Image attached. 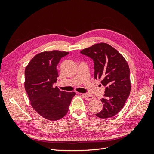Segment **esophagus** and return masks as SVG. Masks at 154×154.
<instances>
[{
    "label": "esophagus",
    "instance_id": "34e87169",
    "mask_svg": "<svg viewBox=\"0 0 154 154\" xmlns=\"http://www.w3.org/2000/svg\"><path fill=\"white\" fill-rule=\"evenodd\" d=\"M82 95L83 96L85 99V100H87V101L93 100L94 98V97H93V95H91V94H82Z\"/></svg>",
    "mask_w": 154,
    "mask_h": 154
}]
</instances>
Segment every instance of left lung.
<instances>
[{
    "label": "left lung",
    "instance_id": "8db88e82",
    "mask_svg": "<svg viewBox=\"0 0 154 154\" xmlns=\"http://www.w3.org/2000/svg\"><path fill=\"white\" fill-rule=\"evenodd\" d=\"M94 61V78L106 87L101 99L103 108L96 116L100 119L115 116L122 109L131 90L130 69L125 58L110 45L98 43L81 51Z\"/></svg>",
    "mask_w": 154,
    "mask_h": 154
}]
</instances>
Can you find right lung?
Masks as SVG:
<instances>
[{"instance_id": "add662e5", "label": "right lung", "mask_w": 154, "mask_h": 154, "mask_svg": "<svg viewBox=\"0 0 154 154\" xmlns=\"http://www.w3.org/2000/svg\"><path fill=\"white\" fill-rule=\"evenodd\" d=\"M69 52L52 50L39 53L25 69L24 87L33 109L44 119L57 120L66 115L76 93L59 90L53 85L58 75L57 65Z\"/></svg>"}]
</instances>
